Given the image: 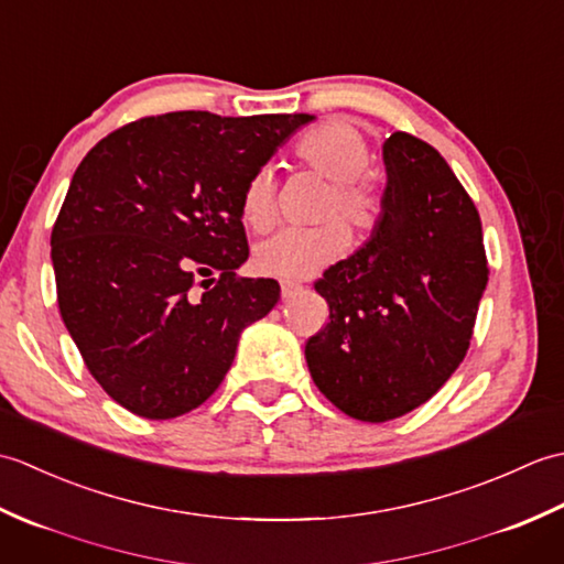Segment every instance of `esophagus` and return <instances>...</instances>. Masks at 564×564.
<instances>
[{
  "instance_id": "1",
  "label": "esophagus",
  "mask_w": 564,
  "mask_h": 564,
  "mask_svg": "<svg viewBox=\"0 0 564 564\" xmlns=\"http://www.w3.org/2000/svg\"><path fill=\"white\" fill-rule=\"evenodd\" d=\"M301 291H303V285L295 283V281H283L281 283V295L285 297V301H289V297H293V295H297Z\"/></svg>"
}]
</instances>
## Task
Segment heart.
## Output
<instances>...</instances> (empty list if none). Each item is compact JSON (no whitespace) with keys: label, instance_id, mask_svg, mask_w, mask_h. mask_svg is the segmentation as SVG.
<instances>
[{"label":"heart","instance_id":"obj_1","mask_svg":"<svg viewBox=\"0 0 564 564\" xmlns=\"http://www.w3.org/2000/svg\"><path fill=\"white\" fill-rule=\"evenodd\" d=\"M295 160L307 170L329 178V194L322 203L317 227H291L257 245L251 267L259 275L279 281H303L315 275L349 249V230L368 237L382 220V194L368 176L370 148L346 118H329L313 126L293 145ZM239 218L254 232H267L279 218L275 182L271 170L251 174L239 194ZM344 219L343 224L338 220Z\"/></svg>","mask_w":564,"mask_h":564}]
</instances>
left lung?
<instances>
[{"label": "left lung", "mask_w": 564, "mask_h": 564, "mask_svg": "<svg viewBox=\"0 0 564 564\" xmlns=\"http://www.w3.org/2000/svg\"><path fill=\"white\" fill-rule=\"evenodd\" d=\"M382 160V220L315 281L329 319L305 344L319 392L370 424L416 410L455 373L489 275L480 213L438 150L398 130Z\"/></svg>", "instance_id": "obj_1"}]
</instances>
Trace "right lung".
<instances>
[{
  "mask_svg": "<svg viewBox=\"0 0 564 564\" xmlns=\"http://www.w3.org/2000/svg\"><path fill=\"white\" fill-rule=\"evenodd\" d=\"M307 113L145 116L94 145L51 235L57 307L94 380L128 412L174 419L206 402L239 334L281 285L242 279L247 178Z\"/></svg>",
  "mask_w": 564,
  "mask_h": 564,
  "instance_id": "right-lung-1",
  "label": "right lung"
}]
</instances>
